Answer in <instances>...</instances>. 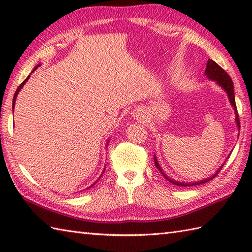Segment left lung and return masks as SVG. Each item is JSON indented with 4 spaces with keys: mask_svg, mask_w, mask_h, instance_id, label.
<instances>
[{
    "mask_svg": "<svg viewBox=\"0 0 252 252\" xmlns=\"http://www.w3.org/2000/svg\"><path fill=\"white\" fill-rule=\"evenodd\" d=\"M206 76L210 79V80H213V81H216L220 87H222L224 89V91H225L227 96H228V99L229 101H231L232 106L234 107V110H235V115H236V118H235V120H236V123H237V126L238 129H240V122H239V116H238V112H237V107H236V103H235V95H234V84H233V81L231 77L228 76V73L224 70L223 68H221L220 66L218 65V63L212 61V60H208V63H207V68H206ZM154 159H155V165H156L157 169L161 172V174L164 176L165 179H167L169 182H171V183L176 185V186H191V185H200V184H203V183H207V182H209L212 179H215L216 176L218 175V173L220 172V170L223 168V165L220 168V170H218L217 172L213 174L212 176H210V178H208L206 180H202L200 182H195V183H184V182H179V181H173L172 179H169L167 175L164 174V172L162 171L161 167H160L158 161H157V158L156 156H154Z\"/></svg>",
    "mask_w": 252,
    "mask_h": 252,
    "instance_id": "obj_1",
    "label": "left lung"
}]
</instances>
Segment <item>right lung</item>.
<instances>
[{"instance_id": "add662e5", "label": "right lung", "mask_w": 252, "mask_h": 252, "mask_svg": "<svg viewBox=\"0 0 252 252\" xmlns=\"http://www.w3.org/2000/svg\"><path fill=\"white\" fill-rule=\"evenodd\" d=\"M37 67H39V65H37L34 69H33V71L35 70V69L37 68ZM30 78V76H28V77H27L26 79H25V81L23 82V83H21L20 85H19V87L17 88V90H16V92H15V95H14V98H13V110H14V108H15V101H16V97H17V95H18V93H19V91L21 90V88H23L24 87V84L27 82V81H28V79Z\"/></svg>"}]
</instances>
